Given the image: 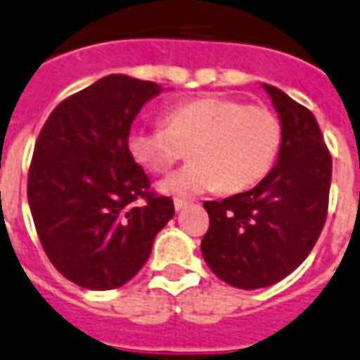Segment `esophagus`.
<instances>
[{
  "mask_svg": "<svg viewBox=\"0 0 360 360\" xmlns=\"http://www.w3.org/2000/svg\"><path fill=\"white\" fill-rule=\"evenodd\" d=\"M188 205H189L188 200H184V199H176V200H174V208H176V212L184 210V208H186V206H188Z\"/></svg>",
  "mask_w": 360,
  "mask_h": 360,
  "instance_id": "esophagus-1",
  "label": "esophagus"
}]
</instances>
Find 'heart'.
<instances>
[{
    "instance_id": "b5f03b06",
    "label": "heart",
    "mask_w": 360,
    "mask_h": 360,
    "mask_svg": "<svg viewBox=\"0 0 360 360\" xmlns=\"http://www.w3.org/2000/svg\"><path fill=\"white\" fill-rule=\"evenodd\" d=\"M281 146V124L270 108L206 96L172 107L163 127H133L131 158L150 172L165 174L191 155L188 165L160 184L163 193L186 197L221 189L238 193L270 172Z\"/></svg>"
}]
</instances>
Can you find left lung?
I'll return each instance as SVG.
<instances>
[{"instance_id": "1", "label": "left lung", "mask_w": 360, "mask_h": 360, "mask_svg": "<svg viewBox=\"0 0 360 360\" xmlns=\"http://www.w3.org/2000/svg\"><path fill=\"white\" fill-rule=\"evenodd\" d=\"M281 122V146L272 171L250 191L206 200L210 227L200 242L206 264L238 289L283 280L316 246L327 219L333 160L316 116L263 84Z\"/></svg>"}]
</instances>
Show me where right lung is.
<instances>
[{
  "instance_id": "right-lung-1",
  "label": "right lung",
  "mask_w": 360,
  "mask_h": 360,
  "mask_svg": "<svg viewBox=\"0 0 360 360\" xmlns=\"http://www.w3.org/2000/svg\"><path fill=\"white\" fill-rule=\"evenodd\" d=\"M160 86L108 75L58 105L39 133L27 200L46 257L77 285L116 289L148 261L174 216L171 197L127 150L131 124Z\"/></svg>"
}]
</instances>
